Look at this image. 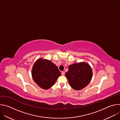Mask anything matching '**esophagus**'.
Returning <instances> with one entry per match:
<instances>
[{
  "label": "esophagus",
  "mask_w": 120,
  "mask_h": 120,
  "mask_svg": "<svg viewBox=\"0 0 120 120\" xmlns=\"http://www.w3.org/2000/svg\"><path fill=\"white\" fill-rule=\"evenodd\" d=\"M61 75H64V72H62Z\"/></svg>",
  "instance_id": "esophagus-1"
}]
</instances>
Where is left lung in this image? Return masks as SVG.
<instances>
[{"instance_id":"8db88e82","label":"left lung","mask_w":120,"mask_h":120,"mask_svg":"<svg viewBox=\"0 0 120 120\" xmlns=\"http://www.w3.org/2000/svg\"><path fill=\"white\" fill-rule=\"evenodd\" d=\"M93 76L90 65L85 63L74 64L69 66L65 76L70 86L74 89L79 90L88 84Z\"/></svg>"}]
</instances>
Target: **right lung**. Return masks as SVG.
Listing matches in <instances>:
<instances>
[{
    "label": "right lung",
    "instance_id": "1",
    "mask_svg": "<svg viewBox=\"0 0 120 120\" xmlns=\"http://www.w3.org/2000/svg\"><path fill=\"white\" fill-rule=\"evenodd\" d=\"M33 78L41 88L48 89L55 84L61 73L52 62L39 59L34 64L32 71Z\"/></svg>",
    "mask_w": 120,
    "mask_h": 120
}]
</instances>
